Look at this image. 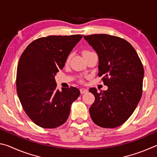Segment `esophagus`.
I'll list each match as a JSON object with an SVG mask.
<instances>
[{
    "label": "esophagus",
    "mask_w": 157,
    "mask_h": 157,
    "mask_svg": "<svg viewBox=\"0 0 157 157\" xmlns=\"http://www.w3.org/2000/svg\"><path fill=\"white\" fill-rule=\"evenodd\" d=\"M86 92H88V90H87L86 89H84V88L80 89V93H81V94H86Z\"/></svg>",
    "instance_id": "34e87169"
}]
</instances>
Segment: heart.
Segmentation results:
<instances>
[{
    "label": "heart",
    "instance_id": "obj_1",
    "mask_svg": "<svg viewBox=\"0 0 157 157\" xmlns=\"http://www.w3.org/2000/svg\"><path fill=\"white\" fill-rule=\"evenodd\" d=\"M90 52H91L89 51V50H85V51L83 52V55L84 56V55L89 54V53H90ZM71 56H72V55H71V54L68 55V57H67V59H66V63H69V62H70V60L71 59Z\"/></svg>",
    "mask_w": 157,
    "mask_h": 157
}]
</instances>
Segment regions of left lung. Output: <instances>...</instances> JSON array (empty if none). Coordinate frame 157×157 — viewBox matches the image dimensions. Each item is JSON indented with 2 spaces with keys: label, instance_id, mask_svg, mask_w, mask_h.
Returning <instances> with one entry per match:
<instances>
[{
  "label": "left lung",
  "instance_id": "1",
  "mask_svg": "<svg viewBox=\"0 0 157 157\" xmlns=\"http://www.w3.org/2000/svg\"><path fill=\"white\" fill-rule=\"evenodd\" d=\"M97 52L98 75L102 76L107 91H89L95 101L89 109L94 123L104 128L123 124L136 108L143 93L144 69L136 50L128 41L106 34L84 36Z\"/></svg>",
  "mask_w": 157,
  "mask_h": 157
}]
</instances>
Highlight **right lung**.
Segmentation results:
<instances>
[{
	"label": "right lung",
	"instance_id": "add662e5",
	"mask_svg": "<svg viewBox=\"0 0 157 157\" xmlns=\"http://www.w3.org/2000/svg\"><path fill=\"white\" fill-rule=\"evenodd\" d=\"M82 35L48 36L32 42L21 55L17 71V91L25 112L43 128H55L67 121L78 89H56L55 76Z\"/></svg>",
	"mask_w": 157,
	"mask_h": 157
}]
</instances>
